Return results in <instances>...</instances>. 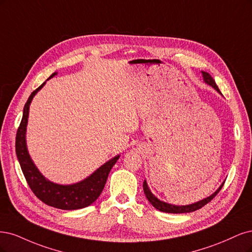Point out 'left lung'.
<instances>
[{
    "instance_id": "8db88e82",
    "label": "left lung",
    "mask_w": 252,
    "mask_h": 252,
    "mask_svg": "<svg viewBox=\"0 0 252 252\" xmlns=\"http://www.w3.org/2000/svg\"><path fill=\"white\" fill-rule=\"evenodd\" d=\"M202 75H203V79H204V82L207 85L212 86L218 93H220L222 95L221 91L219 90L218 86L216 85L215 79L212 76H210L207 72L202 71ZM223 185H224V182L220 185V188H219L213 194H210L209 197L203 199V200H200L196 203H192V204H189V205H173V204H169V203H166V202L159 200L157 197H155L152 193L151 189H149V186H148V183L145 180L143 182V190H144V193H145V197L148 198V200L150 201L151 204L156 209L160 210V212L168 213V214H184V213L194 212V210H198V209L202 208L204 205H206L208 202L212 201L217 196V193L221 190V189L223 188Z\"/></svg>"
}]
</instances>
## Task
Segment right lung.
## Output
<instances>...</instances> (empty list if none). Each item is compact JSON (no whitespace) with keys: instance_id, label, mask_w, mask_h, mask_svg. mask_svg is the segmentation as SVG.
Wrapping results in <instances>:
<instances>
[{"instance_id":"add662e5","label":"right lung","mask_w":252,"mask_h":252,"mask_svg":"<svg viewBox=\"0 0 252 252\" xmlns=\"http://www.w3.org/2000/svg\"><path fill=\"white\" fill-rule=\"evenodd\" d=\"M56 74H58L56 72L53 73L47 80H49ZM45 84L46 82L31 93L25 107H24L23 118L18 128L17 138H15L17 157L20 162L22 172L25 176L31 190L45 204L63 210L84 208L91 205L100 196L111 169L119 159L120 155L110 159L100 167L97 168L93 174L77 183L63 185L46 179L34 164V162L32 161L26 143V131L30 103L35 94L45 86Z\"/></svg>"}]
</instances>
